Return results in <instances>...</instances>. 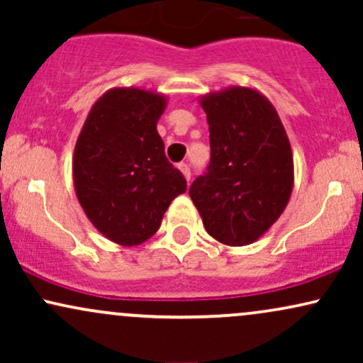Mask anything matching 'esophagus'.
Returning a JSON list of instances; mask_svg holds the SVG:
<instances>
[{"label": "esophagus", "instance_id": "1", "mask_svg": "<svg viewBox=\"0 0 363 363\" xmlns=\"http://www.w3.org/2000/svg\"><path fill=\"white\" fill-rule=\"evenodd\" d=\"M179 170H181L182 176L186 177V181L189 182V179H191V169H189V165H187V164H184V162H182V164H179Z\"/></svg>", "mask_w": 363, "mask_h": 363}]
</instances>
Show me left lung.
I'll return each mask as SVG.
<instances>
[{"mask_svg": "<svg viewBox=\"0 0 363 363\" xmlns=\"http://www.w3.org/2000/svg\"><path fill=\"white\" fill-rule=\"evenodd\" d=\"M211 158L189 187L206 232L230 247L256 242L280 218L294 189L290 140L259 90L228 86L199 97Z\"/></svg>", "mask_w": 363, "mask_h": 363, "instance_id": "left-lung-1", "label": "left lung"}]
</instances>
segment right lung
<instances>
[{"label": "right lung", "instance_id": "obj_1", "mask_svg": "<svg viewBox=\"0 0 363 363\" xmlns=\"http://www.w3.org/2000/svg\"><path fill=\"white\" fill-rule=\"evenodd\" d=\"M165 107L155 90L116 86L91 106L74 145L78 201L91 225L124 247L148 240L170 201L186 193L157 131Z\"/></svg>", "mask_w": 363, "mask_h": 363}]
</instances>
